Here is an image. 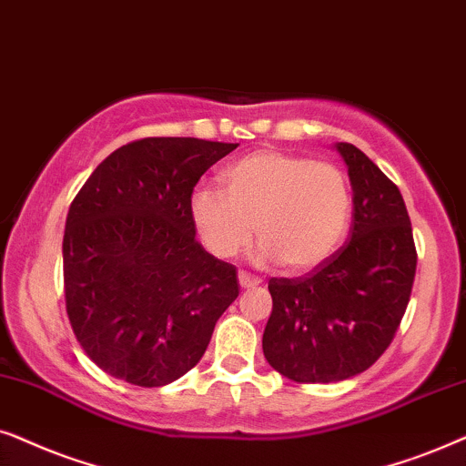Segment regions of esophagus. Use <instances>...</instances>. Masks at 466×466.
Wrapping results in <instances>:
<instances>
[{
	"instance_id": "1",
	"label": "esophagus",
	"mask_w": 466,
	"mask_h": 466,
	"mask_svg": "<svg viewBox=\"0 0 466 466\" xmlns=\"http://www.w3.org/2000/svg\"><path fill=\"white\" fill-rule=\"evenodd\" d=\"M238 283H240V288H245V289L256 288V285H259V277L251 275V272L240 270V272H238Z\"/></svg>"
}]
</instances>
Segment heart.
<instances>
[{
  "label": "heart",
  "instance_id": "b5f03b06",
  "mask_svg": "<svg viewBox=\"0 0 466 466\" xmlns=\"http://www.w3.org/2000/svg\"><path fill=\"white\" fill-rule=\"evenodd\" d=\"M221 189L191 196V219L204 247L221 259L237 258L259 238L258 258L288 270H309L330 256L347 232L351 191L337 166L305 155L258 151L234 161Z\"/></svg>",
  "mask_w": 466,
  "mask_h": 466
}]
</instances>
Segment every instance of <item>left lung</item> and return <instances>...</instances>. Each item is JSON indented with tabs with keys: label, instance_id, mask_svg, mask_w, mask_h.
Wrapping results in <instances>:
<instances>
[{
	"label": "left lung",
	"instance_id": "obj_1",
	"mask_svg": "<svg viewBox=\"0 0 466 466\" xmlns=\"http://www.w3.org/2000/svg\"><path fill=\"white\" fill-rule=\"evenodd\" d=\"M353 189L350 240L305 277H272L262 350L298 383L343 381L392 343L411 296L413 229L400 191L367 155L337 142Z\"/></svg>",
	"mask_w": 466,
	"mask_h": 466
}]
</instances>
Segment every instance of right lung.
I'll return each instance as SVG.
<instances>
[{
	"instance_id": "right-lung-1",
	"label": "right lung",
	"mask_w": 466,
	"mask_h": 466,
	"mask_svg": "<svg viewBox=\"0 0 466 466\" xmlns=\"http://www.w3.org/2000/svg\"><path fill=\"white\" fill-rule=\"evenodd\" d=\"M238 145L142 138L110 153L70 204L64 289L72 330L104 373L159 388L194 369L238 277L196 240L191 194Z\"/></svg>"
}]
</instances>
